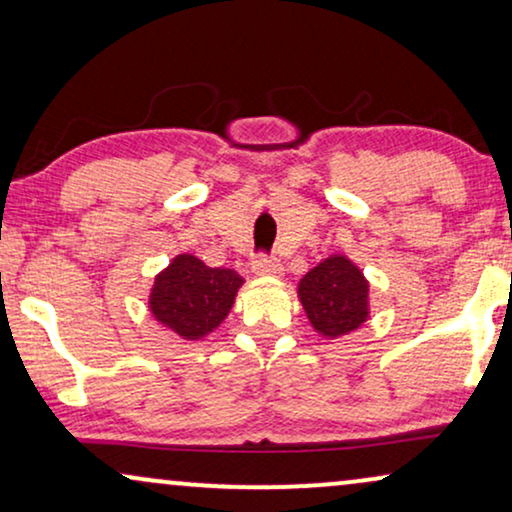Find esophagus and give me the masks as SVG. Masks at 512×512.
<instances>
[{
	"instance_id": "esophagus-1",
	"label": "esophagus",
	"mask_w": 512,
	"mask_h": 512,
	"mask_svg": "<svg viewBox=\"0 0 512 512\" xmlns=\"http://www.w3.org/2000/svg\"><path fill=\"white\" fill-rule=\"evenodd\" d=\"M251 270L256 272L258 277H282L284 275V265L277 261V258H256L254 263H251Z\"/></svg>"
}]
</instances>
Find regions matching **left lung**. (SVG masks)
Instances as JSON below:
<instances>
[{"label":"left lung","mask_w":512,"mask_h":512,"mask_svg":"<svg viewBox=\"0 0 512 512\" xmlns=\"http://www.w3.org/2000/svg\"><path fill=\"white\" fill-rule=\"evenodd\" d=\"M296 293L312 328L326 340L354 333L370 319V282L345 254H331L305 272Z\"/></svg>","instance_id":"obj_1"}]
</instances>
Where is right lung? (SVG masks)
I'll return each instance as SVG.
<instances>
[{"instance_id": "1", "label": "right lung", "mask_w": 512, "mask_h": 512, "mask_svg": "<svg viewBox=\"0 0 512 512\" xmlns=\"http://www.w3.org/2000/svg\"><path fill=\"white\" fill-rule=\"evenodd\" d=\"M244 279L230 268H209L193 254H177L156 275L149 312L186 342L205 340L233 310Z\"/></svg>"}]
</instances>
